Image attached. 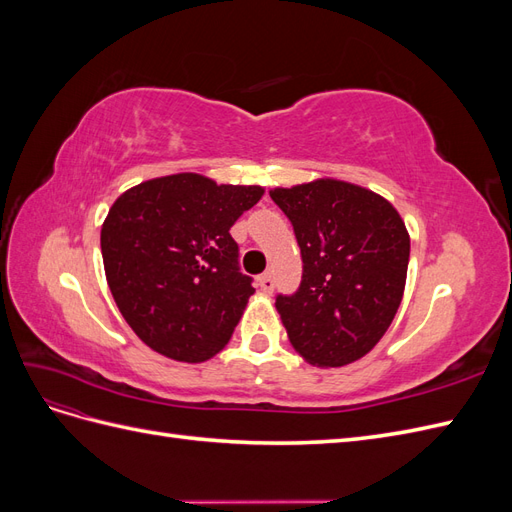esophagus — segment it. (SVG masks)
<instances>
[{"instance_id":"esophagus-1","label":"esophagus","mask_w":512,"mask_h":512,"mask_svg":"<svg viewBox=\"0 0 512 512\" xmlns=\"http://www.w3.org/2000/svg\"><path fill=\"white\" fill-rule=\"evenodd\" d=\"M258 286H260V290H262V292H273V286H275V282H273L271 273L260 275V277H258Z\"/></svg>"}]
</instances>
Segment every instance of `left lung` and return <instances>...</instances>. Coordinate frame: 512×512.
Wrapping results in <instances>:
<instances>
[{
  "label": "left lung",
  "mask_w": 512,
  "mask_h": 512,
  "mask_svg": "<svg viewBox=\"0 0 512 512\" xmlns=\"http://www.w3.org/2000/svg\"><path fill=\"white\" fill-rule=\"evenodd\" d=\"M269 196L292 222L303 258L299 290L275 299L294 352L324 369L363 359L404 297L410 235L399 211L363 185L331 177Z\"/></svg>",
  "instance_id": "8db88e82"
}]
</instances>
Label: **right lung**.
Returning <instances> with one entry per match:
<instances>
[{"label":"right lung","instance_id":"add662e5","mask_svg":"<svg viewBox=\"0 0 512 512\" xmlns=\"http://www.w3.org/2000/svg\"><path fill=\"white\" fill-rule=\"evenodd\" d=\"M265 194L198 173L156 177L123 192L100 232L108 288L143 344L203 363L235 331L254 294L230 226Z\"/></svg>","mask_w":512,"mask_h":512}]
</instances>
